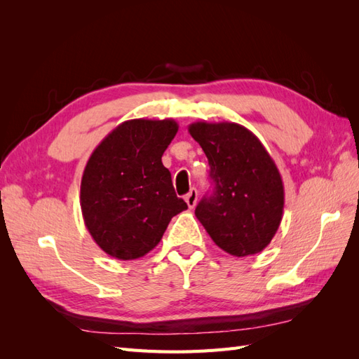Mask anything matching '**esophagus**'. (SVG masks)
Wrapping results in <instances>:
<instances>
[{"label": "esophagus", "instance_id": "obj_1", "mask_svg": "<svg viewBox=\"0 0 359 359\" xmlns=\"http://www.w3.org/2000/svg\"><path fill=\"white\" fill-rule=\"evenodd\" d=\"M184 199H186V202H187L190 210L194 208V206H196V203H198V190H196V189H191V190L187 193V196L184 198Z\"/></svg>", "mask_w": 359, "mask_h": 359}]
</instances>
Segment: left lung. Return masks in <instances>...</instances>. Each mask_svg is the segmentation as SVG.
<instances>
[{
    "instance_id": "1",
    "label": "left lung",
    "mask_w": 359,
    "mask_h": 359,
    "mask_svg": "<svg viewBox=\"0 0 359 359\" xmlns=\"http://www.w3.org/2000/svg\"><path fill=\"white\" fill-rule=\"evenodd\" d=\"M189 133L210 163L212 193L196 206L211 240L236 257L260 253L283 219L285 187L262 142L236 123L198 121Z\"/></svg>"
}]
</instances>
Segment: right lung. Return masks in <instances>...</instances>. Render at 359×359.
<instances>
[{"instance_id":"add662e5","label":"right lung","mask_w":359,"mask_h":359,"mask_svg":"<svg viewBox=\"0 0 359 359\" xmlns=\"http://www.w3.org/2000/svg\"><path fill=\"white\" fill-rule=\"evenodd\" d=\"M177 132L170 118L128 119L93 151L81 181V210L106 255L119 260L145 256L172 217L187 210L161 163Z\"/></svg>"}]
</instances>
